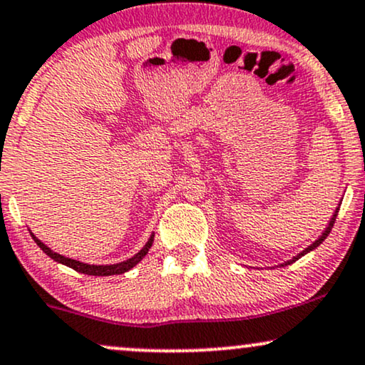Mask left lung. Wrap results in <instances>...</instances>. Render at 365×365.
Returning <instances> with one entry per match:
<instances>
[{
    "mask_svg": "<svg viewBox=\"0 0 365 365\" xmlns=\"http://www.w3.org/2000/svg\"><path fill=\"white\" fill-rule=\"evenodd\" d=\"M336 210H339V208H336ZM336 215H339V211H335V213H334V218H331V222H330V225H328V228H327V230H325V232H323V235H322L320 238H318V240H317V242H314V244H312V245H309L307 250H303V252H301V254H299V255H296V257H294V259H291V260H289V262H286L284 265H289V264H292V262H296V260H298L299 257H303V255H304V254H308V252H309V250L317 249V247H318V245H320V244H322V242H323V240H325V238L328 237V233H330V232H331V228H334V223H335V220H336Z\"/></svg>",
    "mask_w": 365,
    "mask_h": 365,
    "instance_id": "obj_1",
    "label": "left lung"
}]
</instances>
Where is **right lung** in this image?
I'll return each mask as SVG.
<instances>
[{
	"instance_id": "right-lung-1",
	"label": "right lung",
	"mask_w": 365,
	"mask_h": 365,
	"mask_svg": "<svg viewBox=\"0 0 365 365\" xmlns=\"http://www.w3.org/2000/svg\"><path fill=\"white\" fill-rule=\"evenodd\" d=\"M31 237H34V235H31ZM34 240L37 242V245L45 252V254L48 255V257H52L53 260H56V262H61V264L67 265V267H73L74 271L88 274V276H113V274L127 272V271H130V269L133 267V265H137L138 262H140V260L147 255L148 249H150V247H152V242H154V235L150 237V240L147 242V245L143 247V249L138 252L137 255H133L132 259L125 260V262L113 264V265H89V264H83V262H79V260L67 259V257H64V255L56 254V252L48 249L47 245H43V242H40L37 237H34Z\"/></svg>"
}]
</instances>
